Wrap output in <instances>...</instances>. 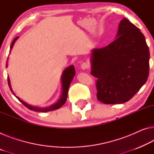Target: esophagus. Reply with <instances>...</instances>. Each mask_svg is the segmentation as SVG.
<instances>
[{
    "instance_id": "obj_1",
    "label": "esophagus",
    "mask_w": 154,
    "mask_h": 154,
    "mask_svg": "<svg viewBox=\"0 0 154 154\" xmlns=\"http://www.w3.org/2000/svg\"><path fill=\"white\" fill-rule=\"evenodd\" d=\"M88 68V64L86 63H83L81 65V69H83V70H85L86 69H87Z\"/></svg>"
}]
</instances>
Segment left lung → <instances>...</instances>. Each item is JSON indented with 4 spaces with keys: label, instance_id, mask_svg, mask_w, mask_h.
Segmentation results:
<instances>
[{
    "label": "left lung",
    "instance_id": "obj_1",
    "mask_svg": "<svg viewBox=\"0 0 154 154\" xmlns=\"http://www.w3.org/2000/svg\"><path fill=\"white\" fill-rule=\"evenodd\" d=\"M149 58L143 33L122 18L115 41L103 48L91 50V74L98 79V100L105 104L129 101L146 82Z\"/></svg>",
    "mask_w": 154,
    "mask_h": 154
}]
</instances>
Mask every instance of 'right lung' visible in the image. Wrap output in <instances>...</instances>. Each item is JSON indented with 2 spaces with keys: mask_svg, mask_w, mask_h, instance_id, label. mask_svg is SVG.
Returning <instances> with one entry per match:
<instances>
[{
  "mask_svg": "<svg viewBox=\"0 0 154 154\" xmlns=\"http://www.w3.org/2000/svg\"><path fill=\"white\" fill-rule=\"evenodd\" d=\"M18 38V37H16L14 39V41L11 42V45L10 46V50L9 51H11V49L13 48V46L15 42L17 41ZM6 67H8V61L6 63ZM75 68L74 65H71L69 67H68L67 68L63 71L62 75H61V82H62V90H61V94L60 96V98L59 100L56 102V103L53 104L49 106V107H35V106H32L31 105H29V104L26 103V102L23 101L21 100L20 98H18L17 96L15 95L14 92L12 90V88L11 87V84H10V80H9V76L8 77V85L9 87V89H10L11 91L12 92V94L15 96L16 98L18 99L20 103H22L23 105H24L26 107L29 109L32 110V111H34V112H50V111H54L56 109H58L60 108L65 103L66 100H67V94H68V89H69V87L72 82L73 79H74V75H75Z\"/></svg>",
  "mask_w": 154,
  "mask_h": 154,
  "instance_id": "obj_1",
  "label": "right lung"
}]
</instances>
